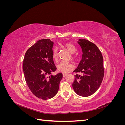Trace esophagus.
I'll use <instances>...</instances> for the list:
<instances>
[{
    "mask_svg": "<svg viewBox=\"0 0 125 125\" xmlns=\"http://www.w3.org/2000/svg\"><path fill=\"white\" fill-rule=\"evenodd\" d=\"M67 74H66V73H63V74H62V76H63V78L66 77L67 76Z\"/></svg>",
    "mask_w": 125,
    "mask_h": 125,
    "instance_id": "1",
    "label": "esophagus"
}]
</instances>
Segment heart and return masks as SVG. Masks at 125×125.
Returning a JSON list of instances; mask_svg holds the SVG:
<instances>
[{
  "instance_id": "heart-1",
  "label": "heart",
  "mask_w": 125,
  "mask_h": 125,
  "mask_svg": "<svg viewBox=\"0 0 125 125\" xmlns=\"http://www.w3.org/2000/svg\"><path fill=\"white\" fill-rule=\"evenodd\" d=\"M67 50L70 52L71 54H74L76 51V48L74 46L73 44H72L69 43H67L64 45ZM52 58L55 60V61L57 62L58 60V49L56 47L55 48L53 51H52ZM73 58L74 60L77 59V56H73ZM57 68L58 71L60 72V73H69V72L71 70H72L73 68V64L70 62H61L57 66Z\"/></svg>"
}]
</instances>
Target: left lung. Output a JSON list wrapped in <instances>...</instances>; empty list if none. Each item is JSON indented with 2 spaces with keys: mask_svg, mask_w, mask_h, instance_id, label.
I'll return each mask as SVG.
<instances>
[{
  "mask_svg": "<svg viewBox=\"0 0 125 125\" xmlns=\"http://www.w3.org/2000/svg\"><path fill=\"white\" fill-rule=\"evenodd\" d=\"M78 43L82 49V59L75 73L73 87L78 95L87 97L91 95L99 88L103 81L104 71L103 58L95 44L85 39H79Z\"/></svg>",
  "mask_w": 125,
  "mask_h": 125,
  "instance_id": "obj_1",
  "label": "left lung"
}]
</instances>
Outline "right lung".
I'll list each match as a JSON object with an SVG mask.
<instances>
[{
    "mask_svg": "<svg viewBox=\"0 0 125 125\" xmlns=\"http://www.w3.org/2000/svg\"><path fill=\"white\" fill-rule=\"evenodd\" d=\"M53 45L50 39L38 41L26 51L23 60L26 83L34 95L42 100L56 95L62 78V73L52 74L56 70L52 56Z\"/></svg>",
    "mask_w": 125,
    "mask_h": 125,
    "instance_id": "obj_1",
    "label": "right lung"
}]
</instances>
